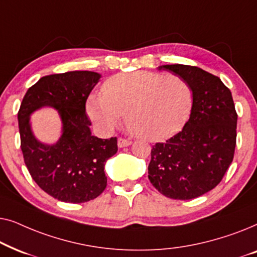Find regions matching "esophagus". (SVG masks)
Returning a JSON list of instances; mask_svg holds the SVG:
<instances>
[{"mask_svg": "<svg viewBox=\"0 0 257 257\" xmlns=\"http://www.w3.org/2000/svg\"><path fill=\"white\" fill-rule=\"evenodd\" d=\"M132 144L131 140L128 139H125V138H119L118 139V147H120V149H122V147H127Z\"/></svg>", "mask_w": 257, "mask_h": 257, "instance_id": "34e87169", "label": "esophagus"}]
</instances>
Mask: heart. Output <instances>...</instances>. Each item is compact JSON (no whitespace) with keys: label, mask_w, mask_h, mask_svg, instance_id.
<instances>
[{"label":"heart","mask_w":257,"mask_h":257,"mask_svg":"<svg viewBox=\"0 0 257 257\" xmlns=\"http://www.w3.org/2000/svg\"><path fill=\"white\" fill-rule=\"evenodd\" d=\"M191 106V86L180 76L136 71L110 77L103 94L89 98L86 110L100 127L113 128L125 115L132 135L159 142L182 127Z\"/></svg>","instance_id":"heart-1"}]
</instances>
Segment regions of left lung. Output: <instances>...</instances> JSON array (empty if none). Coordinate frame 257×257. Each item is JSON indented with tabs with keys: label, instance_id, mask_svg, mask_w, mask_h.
Masks as SVG:
<instances>
[{
	"label": "left lung",
	"instance_id": "obj_1",
	"mask_svg": "<svg viewBox=\"0 0 257 257\" xmlns=\"http://www.w3.org/2000/svg\"><path fill=\"white\" fill-rule=\"evenodd\" d=\"M191 86V117L184 128L151 151L149 179L161 194L191 200L216 187L233 161L237 113L219 77L192 65H163Z\"/></svg>",
	"mask_w": 257,
	"mask_h": 257
}]
</instances>
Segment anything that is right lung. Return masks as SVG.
<instances>
[{
  "label": "right lung",
  "instance_id": "add662e5",
  "mask_svg": "<svg viewBox=\"0 0 257 257\" xmlns=\"http://www.w3.org/2000/svg\"><path fill=\"white\" fill-rule=\"evenodd\" d=\"M99 78V73L92 71L42 77L27 91L17 113L28 171L40 188L59 201L87 202L106 188L104 166L117 153V138L91 135L85 111L87 97ZM43 106L55 107L62 118L63 135L55 146L40 143L31 132L30 114Z\"/></svg>",
  "mask_w": 257,
  "mask_h": 257
}]
</instances>
